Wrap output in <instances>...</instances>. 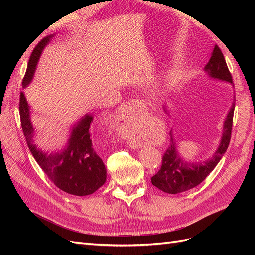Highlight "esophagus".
I'll use <instances>...</instances> for the list:
<instances>
[{
  "label": "esophagus",
  "mask_w": 255,
  "mask_h": 255,
  "mask_svg": "<svg viewBox=\"0 0 255 255\" xmlns=\"http://www.w3.org/2000/svg\"><path fill=\"white\" fill-rule=\"evenodd\" d=\"M144 102L141 101V100L139 99H132L129 100L128 102H126L123 103V105L121 106V116H125V117H127V116L128 115H133V113L135 112V110L139 109V107H143L144 106ZM128 145L132 146V148H139V144H137L135 141L133 140H128Z\"/></svg>",
  "instance_id": "obj_1"
}]
</instances>
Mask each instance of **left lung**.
Returning a JSON list of instances; mask_svg holds the SVG:
<instances>
[{
    "mask_svg": "<svg viewBox=\"0 0 255 255\" xmlns=\"http://www.w3.org/2000/svg\"><path fill=\"white\" fill-rule=\"evenodd\" d=\"M204 70L208 75L214 79L226 81L233 84L232 74L229 71L225 56L217 44L214 47L212 56L205 66ZM235 102L227 116L223 127V134L220 144L214 156L203 163H188L184 161L177 155L175 142L170 134V144L164 153L161 167L158 172L151 177V182L154 186L167 194H179L196 187L205 177L210 174L214 168L217 166L223 154L226 153L230 140L231 133L233 127V115H234Z\"/></svg>",
    "mask_w": 255,
    "mask_h": 255,
    "instance_id": "obj_1",
    "label": "left lung"
}]
</instances>
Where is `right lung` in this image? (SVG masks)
Listing matches in <instances>:
<instances>
[{
	"mask_svg": "<svg viewBox=\"0 0 255 255\" xmlns=\"http://www.w3.org/2000/svg\"><path fill=\"white\" fill-rule=\"evenodd\" d=\"M51 37L43 38L33 50L23 78V87L32 81L38 59ZM19 112L22 130L28 148L38 165L55 186L74 196L91 195L102 186L106 181V169L91 141L92 116L86 115L73 128L68 145L63 152L48 155L38 150L32 142L34 128L29 119V107L23 92L20 94Z\"/></svg>",
	"mask_w": 255,
	"mask_h": 255,
	"instance_id": "obj_1",
	"label": "right lung"
}]
</instances>
